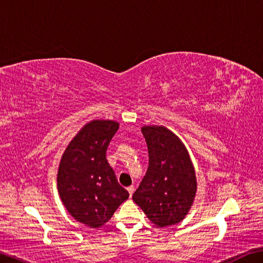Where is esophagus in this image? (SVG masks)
I'll list each match as a JSON object with an SVG mask.
<instances>
[{"label":"esophagus","instance_id":"34e87169","mask_svg":"<svg viewBox=\"0 0 263 263\" xmlns=\"http://www.w3.org/2000/svg\"><path fill=\"white\" fill-rule=\"evenodd\" d=\"M126 190H127V192H128V194H130V198H131L133 192H135V186L131 185V186H128Z\"/></svg>","mask_w":263,"mask_h":263}]
</instances>
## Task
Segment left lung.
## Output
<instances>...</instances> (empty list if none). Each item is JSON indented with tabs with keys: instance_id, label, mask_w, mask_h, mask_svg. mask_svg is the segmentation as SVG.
Segmentation results:
<instances>
[{
	"instance_id": "obj_1",
	"label": "left lung",
	"mask_w": 263,
	"mask_h": 263,
	"mask_svg": "<svg viewBox=\"0 0 263 263\" xmlns=\"http://www.w3.org/2000/svg\"><path fill=\"white\" fill-rule=\"evenodd\" d=\"M149 166L132 199L158 227L175 225L189 214L197 194V176L186 147L163 125L141 127Z\"/></svg>"
}]
</instances>
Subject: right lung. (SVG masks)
<instances>
[{
	"label": "right lung",
	"mask_w": 263,
	"mask_h": 263,
	"mask_svg": "<svg viewBox=\"0 0 263 263\" xmlns=\"http://www.w3.org/2000/svg\"><path fill=\"white\" fill-rule=\"evenodd\" d=\"M119 127V123L111 120L88 122L60 160V198L76 220L91 228L105 225L128 198L106 159V150Z\"/></svg>",
	"instance_id": "right-lung-1"
}]
</instances>
